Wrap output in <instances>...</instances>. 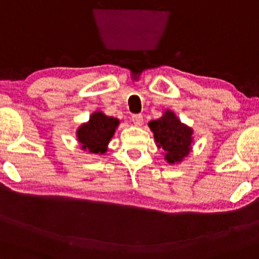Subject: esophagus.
<instances>
[{
  "label": "esophagus",
  "instance_id": "obj_1",
  "mask_svg": "<svg viewBox=\"0 0 259 259\" xmlns=\"http://www.w3.org/2000/svg\"><path fill=\"white\" fill-rule=\"evenodd\" d=\"M132 120L134 122V124H135V125H141V124H142V122H143V116L142 114H133V117H132Z\"/></svg>",
  "mask_w": 259,
  "mask_h": 259
}]
</instances>
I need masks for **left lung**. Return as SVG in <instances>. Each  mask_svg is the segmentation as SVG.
Wrapping results in <instances>:
<instances>
[{"label": "left lung", "instance_id": "8db88e82", "mask_svg": "<svg viewBox=\"0 0 259 259\" xmlns=\"http://www.w3.org/2000/svg\"><path fill=\"white\" fill-rule=\"evenodd\" d=\"M149 127L158 147H161L166 153L165 159L167 162H179L188 155L192 142V132L177 119L175 113L166 111L161 118L152 120Z\"/></svg>", "mask_w": 259, "mask_h": 259}]
</instances>
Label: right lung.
Returning a JSON list of instances; mask_svg holds the SVG:
<instances>
[{"instance_id":"right-lung-1","label":"right lung","mask_w":259,"mask_h":259,"mask_svg":"<svg viewBox=\"0 0 259 259\" xmlns=\"http://www.w3.org/2000/svg\"><path fill=\"white\" fill-rule=\"evenodd\" d=\"M117 125L118 119L96 112L92 114L90 122L77 130L78 141L82 148L88 149L91 153H105L107 143L113 136Z\"/></svg>"}]
</instances>
